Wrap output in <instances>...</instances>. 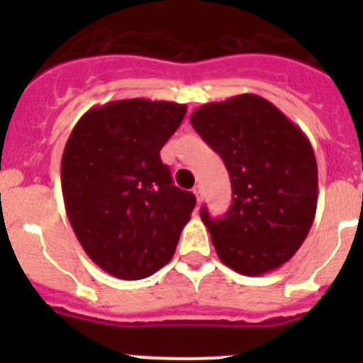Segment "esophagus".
I'll return each instance as SVG.
<instances>
[{"label":"esophagus","mask_w":363,"mask_h":363,"mask_svg":"<svg viewBox=\"0 0 363 363\" xmlns=\"http://www.w3.org/2000/svg\"><path fill=\"white\" fill-rule=\"evenodd\" d=\"M192 192H194V196H196L198 201L203 200V189H201V185H196V187L192 189Z\"/></svg>","instance_id":"obj_1"}]
</instances>
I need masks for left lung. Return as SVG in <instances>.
<instances>
[{
    "mask_svg": "<svg viewBox=\"0 0 363 363\" xmlns=\"http://www.w3.org/2000/svg\"><path fill=\"white\" fill-rule=\"evenodd\" d=\"M191 125L220 154L233 185L225 216L213 220L205 207L200 213L218 258L245 277L287 264L318 203V167L306 134L256 94L201 105Z\"/></svg>",
    "mask_w": 363,
    "mask_h": 363,
    "instance_id": "1",
    "label": "left lung"
}]
</instances>
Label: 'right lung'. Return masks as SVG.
Listing matches in <instances>:
<instances>
[{"label":"right lung","mask_w":363,"mask_h":363,"mask_svg":"<svg viewBox=\"0 0 363 363\" xmlns=\"http://www.w3.org/2000/svg\"><path fill=\"white\" fill-rule=\"evenodd\" d=\"M187 105L134 98L92 107L62 158L70 225L89 258L112 277L142 280L171 262L196 198L172 184L160 150Z\"/></svg>","instance_id":"1"}]
</instances>
